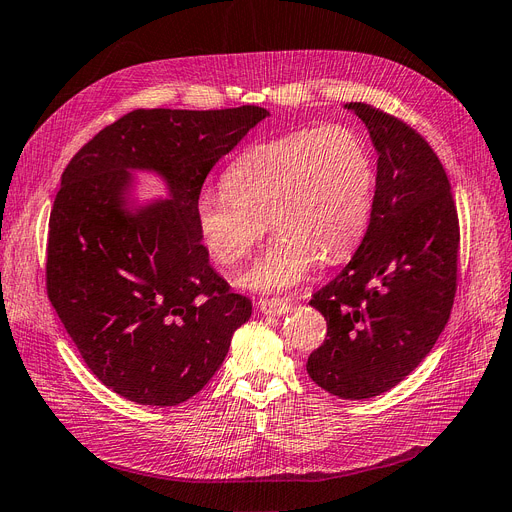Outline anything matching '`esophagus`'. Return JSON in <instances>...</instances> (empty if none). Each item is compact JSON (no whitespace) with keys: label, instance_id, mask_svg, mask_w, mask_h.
Segmentation results:
<instances>
[{"label":"esophagus","instance_id":"34e87169","mask_svg":"<svg viewBox=\"0 0 512 512\" xmlns=\"http://www.w3.org/2000/svg\"><path fill=\"white\" fill-rule=\"evenodd\" d=\"M258 309L264 313V315H273V317H279V315H285L290 311V304L285 300H279V298H264L258 302Z\"/></svg>","mask_w":512,"mask_h":512}]
</instances>
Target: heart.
I'll return each mask as SVG.
<instances>
[{
  "mask_svg": "<svg viewBox=\"0 0 512 512\" xmlns=\"http://www.w3.org/2000/svg\"><path fill=\"white\" fill-rule=\"evenodd\" d=\"M224 191L195 203L199 237L233 267L269 229L279 235L239 279L256 292H285L317 260L351 254L370 222L376 168L365 142L346 126L302 128L245 149L222 178Z\"/></svg>",
  "mask_w": 512,
  "mask_h": 512,
  "instance_id": "heart-1",
  "label": "heart"
}]
</instances>
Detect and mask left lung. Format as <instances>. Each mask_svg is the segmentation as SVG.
<instances>
[{
    "label": "left lung",
    "instance_id": "8db88e82",
    "mask_svg": "<svg viewBox=\"0 0 512 512\" xmlns=\"http://www.w3.org/2000/svg\"><path fill=\"white\" fill-rule=\"evenodd\" d=\"M378 153L374 206L351 262L315 292L327 338L306 361L323 391L370 399L391 391L431 353L449 319L460 227L431 145L405 121L349 102Z\"/></svg>",
    "mask_w": 512,
    "mask_h": 512
}]
</instances>
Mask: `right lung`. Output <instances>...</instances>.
<instances>
[{
    "label": "right lung",
    "instance_id": "obj_1",
    "mask_svg": "<svg viewBox=\"0 0 512 512\" xmlns=\"http://www.w3.org/2000/svg\"><path fill=\"white\" fill-rule=\"evenodd\" d=\"M267 109H138L100 130L60 178L50 214L48 298L90 372L140 405H178L210 382L252 315L201 243L195 203L220 157ZM134 169L170 200L134 207Z\"/></svg>",
    "mask_w": 512,
    "mask_h": 512
}]
</instances>
